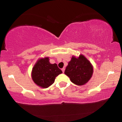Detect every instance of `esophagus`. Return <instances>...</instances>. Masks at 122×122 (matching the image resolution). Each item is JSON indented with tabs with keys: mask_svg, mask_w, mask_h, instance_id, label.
Masks as SVG:
<instances>
[{
	"mask_svg": "<svg viewBox=\"0 0 122 122\" xmlns=\"http://www.w3.org/2000/svg\"><path fill=\"white\" fill-rule=\"evenodd\" d=\"M65 68H62V71L63 73H64V71H65Z\"/></svg>",
	"mask_w": 122,
	"mask_h": 122,
	"instance_id": "obj_1",
	"label": "esophagus"
}]
</instances>
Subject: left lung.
I'll use <instances>...</instances> for the list:
<instances>
[{
	"instance_id": "obj_1",
	"label": "left lung",
	"mask_w": 122,
	"mask_h": 122,
	"mask_svg": "<svg viewBox=\"0 0 122 122\" xmlns=\"http://www.w3.org/2000/svg\"><path fill=\"white\" fill-rule=\"evenodd\" d=\"M93 71V66L90 62L83 55L80 54L77 57L72 56L66 67L65 74L73 83L83 86L89 81Z\"/></svg>"
}]
</instances>
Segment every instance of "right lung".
<instances>
[{
    "mask_svg": "<svg viewBox=\"0 0 122 122\" xmlns=\"http://www.w3.org/2000/svg\"><path fill=\"white\" fill-rule=\"evenodd\" d=\"M62 73L56 63L49 62V57L38 60L32 71L33 81L39 86L47 88L55 81L57 76Z\"/></svg>",
    "mask_w": 122,
    "mask_h": 122,
    "instance_id": "add662e5",
    "label": "right lung"
}]
</instances>
